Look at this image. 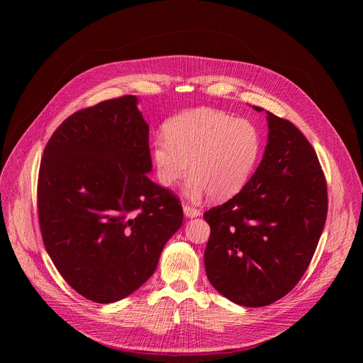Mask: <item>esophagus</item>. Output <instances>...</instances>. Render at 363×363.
Wrapping results in <instances>:
<instances>
[{"mask_svg":"<svg viewBox=\"0 0 363 363\" xmlns=\"http://www.w3.org/2000/svg\"><path fill=\"white\" fill-rule=\"evenodd\" d=\"M184 215L186 216V218H197V216H200L201 215V212L199 211V208H196V207H191V206H188V204H185L184 206Z\"/></svg>","mask_w":363,"mask_h":363,"instance_id":"esophagus-1","label":"esophagus"}]
</instances>
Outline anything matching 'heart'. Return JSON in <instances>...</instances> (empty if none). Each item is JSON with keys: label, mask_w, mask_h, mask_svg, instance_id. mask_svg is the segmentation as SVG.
<instances>
[{"label": "heart", "mask_w": 363, "mask_h": 363, "mask_svg": "<svg viewBox=\"0 0 363 363\" xmlns=\"http://www.w3.org/2000/svg\"><path fill=\"white\" fill-rule=\"evenodd\" d=\"M262 148V133L250 121L199 108L167 122L164 137L152 144L151 157L162 185L174 186L191 170L188 197L211 194L228 200L252 178Z\"/></svg>", "instance_id": "obj_1"}]
</instances>
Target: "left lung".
Wrapping results in <instances>:
<instances>
[{
  "mask_svg": "<svg viewBox=\"0 0 363 363\" xmlns=\"http://www.w3.org/2000/svg\"><path fill=\"white\" fill-rule=\"evenodd\" d=\"M262 111V107H255ZM268 144L241 191L204 213L208 281L223 297L262 308L290 293L316 250L327 219V182L311 143L266 111Z\"/></svg>",
  "mask_w": 363,
  "mask_h": 363,
  "instance_id": "1",
  "label": "left lung"
}]
</instances>
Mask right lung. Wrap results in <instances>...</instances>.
<instances>
[{
    "mask_svg": "<svg viewBox=\"0 0 363 363\" xmlns=\"http://www.w3.org/2000/svg\"><path fill=\"white\" fill-rule=\"evenodd\" d=\"M148 130L138 99L125 95L73 113L44 150V245L70 287L95 303L138 290L184 220L179 200L147 177Z\"/></svg>",
    "mask_w": 363,
    "mask_h": 363,
    "instance_id": "add662e5",
    "label": "right lung"
}]
</instances>
